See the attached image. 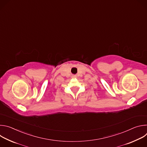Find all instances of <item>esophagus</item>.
Returning a JSON list of instances; mask_svg holds the SVG:
<instances>
[{
  "instance_id": "obj_1",
  "label": "esophagus",
  "mask_w": 147,
  "mask_h": 147,
  "mask_svg": "<svg viewBox=\"0 0 147 147\" xmlns=\"http://www.w3.org/2000/svg\"><path fill=\"white\" fill-rule=\"evenodd\" d=\"M72 77H73V78H75V77H76V76H72Z\"/></svg>"
}]
</instances>
